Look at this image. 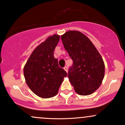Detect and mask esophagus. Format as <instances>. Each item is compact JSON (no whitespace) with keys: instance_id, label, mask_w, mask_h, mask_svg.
Returning <instances> with one entry per match:
<instances>
[{"instance_id":"esophagus-1","label":"esophagus","mask_w":125,"mask_h":125,"mask_svg":"<svg viewBox=\"0 0 125 125\" xmlns=\"http://www.w3.org/2000/svg\"><path fill=\"white\" fill-rule=\"evenodd\" d=\"M64 71H65L66 72H67V71H68V69H67V67H66V66H65V67H64Z\"/></svg>"}]
</instances>
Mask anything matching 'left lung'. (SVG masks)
<instances>
[{
	"instance_id": "8db88e82",
	"label": "left lung",
	"mask_w": 125,
	"mask_h": 125,
	"mask_svg": "<svg viewBox=\"0 0 125 125\" xmlns=\"http://www.w3.org/2000/svg\"><path fill=\"white\" fill-rule=\"evenodd\" d=\"M64 49L73 61L68 77L79 95L92 94L100 87L104 76V63L99 52L86 35L69 31L61 36Z\"/></svg>"
}]
</instances>
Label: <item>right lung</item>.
Here are the masks:
<instances>
[{
  "instance_id": "add662e5",
  "label": "right lung",
  "mask_w": 125,
  "mask_h": 125,
  "mask_svg": "<svg viewBox=\"0 0 125 125\" xmlns=\"http://www.w3.org/2000/svg\"><path fill=\"white\" fill-rule=\"evenodd\" d=\"M59 39L57 34L49 36L34 49L24 66L26 82L31 91L42 98L56 95L63 78L67 75L59 66L58 59L53 56Z\"/></svg>"
}]
</instances>
